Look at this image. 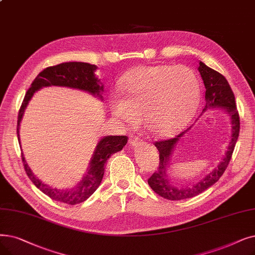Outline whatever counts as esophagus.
I'll use <instances>...</instances> for the list:
<instances>
[{"label": "esophagus", "instance_id": "34e87169", "mask_svg": "<svg viewBox=\"0 0 255 255\" xmlns=\"http://www.w3.org/2000/svg\"><path fill=\"white\" fill-rule=\"evenodd\" d=\"M129 145L131 147H139L141 145V141L137 137L130 136V138H129Z\"/></svg>", "mask_w": 255, "mask_h": 255}]
</instances>
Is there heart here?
I'll use <instances>...</instances> for the list:
<instances>
[{"label": "heart", "instance_id": "heart-1", "mask_svg": "<svg viewBox=\"0 0 255 255\" xmlns=\"http://www.w3.org/2000/svg\"><path fill=\"white\" fill-rule=\"evenodd\" d=\"M121 91L124 97L109 99L113 117L122 125L135 127L145 115L150 131L160 137L189 123L200 99L199 80L186 66H140L124 77Z\"/></svg>", "mask_w": 255, "mask_h": 255}]
</instances>
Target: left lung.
<instances>
[{"instance_id":"obj_1","label":"left lung","mask_w":255,"mask_h":255,"mask_svg":"<svg viewBox=\"0 0 255 255\" xmlns=\"http://www.w3.org/2000/svg\"><path fill=\"white\" fill-rule=\"evenodd\" d=\"M198 70L202 77L206 90L205 106L203 108V112L212 107L224 108L231 120V139L224 158L214 171L208 173L200 181L192 184L189 183L187 185H181L179 187L174 186L172 182H170V179L167 176V167L177 141L179 140L185 132L191 129V127L181 132L180 134L176 135L174 138L155 141L154 145L159 152V165L157 171H155L148 179V183L155 193L164 199H168V200L177 201L193 198L215 184L227 169L240 133V116L236 105V98L228 81L222 74L208 68L202 61L199 62Z\"/></svg>"}]
</instances>
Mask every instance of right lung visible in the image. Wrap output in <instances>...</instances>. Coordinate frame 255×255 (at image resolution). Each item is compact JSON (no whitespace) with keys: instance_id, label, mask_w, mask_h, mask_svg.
<instances>
[{"instance_id":"right-lung-1","label":"right lung","mask_w":255,"mask_h":255,"mask_svg":"<svg viewBox=\"0 0 255 255\" xmlns=\"http://www.w3.org/2000/svg\"><path fill=\"white\" fill-rule=\"evenodd\" d=\"M97 69L98 68L95 64L86 62H63L54 66H49V68L40 72L34 81L32 82L31 87L27 91L24 101L19 108L16 128L18 141L19 124L21 118L24 116L25 109L32 96L34 95L36 91L40 90L41 87L51 85L72 87L88 92L102 99L101 93L103 92V85L100 84V82H99L100 80H98L95 75ZM127 141L128 137L126 135H108L103 137L97 145L96 151L93 154V158L90 163V168H88L87 173L82 180L73 189L68 190L53 189L50 185L41 182L28 167L23 153H21V159H23L24 168L28 177L35 184L37 189L55 201L75 205L85 201L87 198H90L95 193L102 181L107 159L113 154L123 149Z\"/></svg>"}]
</instances>
